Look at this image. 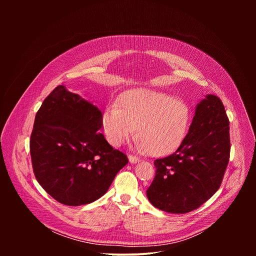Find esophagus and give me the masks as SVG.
Wrapping results in <instances>:
<instances>
[{"label":"esophagus","instance_id":"obj_1","mask_svg":"<svg viewBox=\"0 0 256 256\" xmlns=\"http://www.w3.org/2000/svg\"><path fill=\"white\" fill-rule=\"evenodd\" d=\"M128 160H130V163H136V162L140 161V158H138L136 156H132V155H130L128 156Z\"/></svg>","mask_w":256,"mask_h":256}]
</instances>
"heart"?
<instances>
[{
    "instance_id": "1",
    "label": "heart",
    "mask_w": 256,
    "mask_h": 256,
    "mask_svg": "<svg viewBox=\"0 0 256 256\" xmlns=\"http://www.w3.org/2000/svg\"><path fill=\"white\" fill-rule=\"evenodd\" d=\"M190 118V108L186 102L164 92L136 88L120 95L118 107L106 109L102 126L114 147L124 144L136 128L140 149L152 156H165L184 142Z\"/></svg>"
}]
</instances>
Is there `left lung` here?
<instances>
[{"label":"left lung","instance_id":"8db88e82","mask_svg":"<svg viewBox=\"0 0 256 256\" xmlns=\"http://www.w3.org/2000/svg\"><path fill=\"white\" fill-rule=\"evenodd\" d=\"M229 118L221 99L206 95L196 108L188 134L171 155L156 159L147 198L157 208L186 214L221 186L230 158Z\"/></svg>","mask_w":256,"mask_h":256}]
</instances>
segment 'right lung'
<instances>
[{"mask_svg": "<svg viewBox=\"0 0 256 256\" xmlns=\"http://www.w3.org/2000/svg\"><path fill=\"white\" fill-rule=\"evenodd\" d=\"M102 114L64 86L56 87L35 116L30 136L34 175L42 188L66 206L101 198L128 159L98 130Z\"/></svg>", "mask_w": 256, "mask_h": 256, "instance_id": "add662e5", "label": "right lung"}]
</instances>
